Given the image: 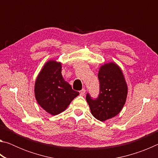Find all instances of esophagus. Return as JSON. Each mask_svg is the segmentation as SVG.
Segmentation results:
<instances>
[{"instance_id": "1", "label": "esophagus", "mask_w": 158, "mask_h": 158, "mask_svg": "<svg viewBox=\"0 0 158 158\" xmlns=\"http://www.w3.org/2000/svg\"><path fill=\"white\" fill-rule=\"evenodd\" d=\"M79 93H80V95H81V96H84V95H85V89H82V90H80Z\"/></svg>"}]
</instances>
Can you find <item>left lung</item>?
Returning a JSON list of instances; mask_svg holds the SVG:
<instances>
[{
    "label": "left lung",
    "mask_w": 158,
    "mask_h": 158,
    "mask_svg": "<svg viewBox=\"0 0 158 158\" xmlns=\"http://www.w3.org/2000/svg\"><path fill=\"white\" fill-rule=\"evenodd\" d=\"M100 93L93 99L87 93L86 100L90 111L100 121L111 118L120 113L125 103L127 86L121 68L116 63L102 65L98 73Z\"/></svg>",
    "instance_id": "8db88e82"
}]
</instances>
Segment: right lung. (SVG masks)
<instances>
[{
    "label": "right lung",
    "instance_id": "right-lung-1",
    "mask_svg": "<svg viewBox=\"0 0 158 158\" xmlns=\"http://www.w3.org/2000/svg\"><path fill=\"white\" fill-rule=\"evenodd\" d=\"M61 68L60 63L48 61L35 84V95L37 103L53 116L65 111L73 99L79 94L64 80Z\"/></svg>",
    "mask_w": 158,
    "mask_h": 158
}]
</instances>
